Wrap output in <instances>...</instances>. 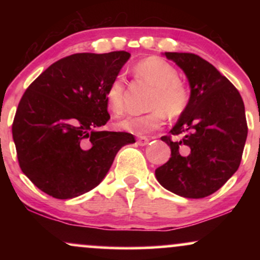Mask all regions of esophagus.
Segmentation results:
<instances>
[{
    "label": "esophagus",
    "mask_w": 260,
    "mask_h": 260,
    "mask_svg": "<svg viewBox=\"0 0 260 260\" xmlns=\"http://www.w3.org/2000/svg\"><path fill=\"white\" fill-rule=\"evenodd\" d=\"M149 138L147 137H138V139H137V143H138L139 145H142V147H144V145H147L149 143Z\"/></svg>",
    "instance_id": "obj_1"
}]
</instances>
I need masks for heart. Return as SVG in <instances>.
<instances>
[{
  "label": "heart",
  "mask_w": 260,
  "mask_h": 260,
  "mask_svg": "<svg viewBox=\"0 0 260 260\" xmlns=\"http://www.w3.org/2000/svg\"><path fill=\"white\" fill-rule=\"evenodd\" d=\"M134 73L140 79L155 86L148 107L151 109L144 115L129 116L118 122V129L134 134H144L157 129L164 124L166 113L176 118L187 110L189 104V90L180 80V74L172 64L160 57L144 58L134 66ZM105 99L112 115L121 116L126 107V85L122 76H116L105 92Z\"/></svg>",
  "instance_id": "heart-1"
}]
</instances>
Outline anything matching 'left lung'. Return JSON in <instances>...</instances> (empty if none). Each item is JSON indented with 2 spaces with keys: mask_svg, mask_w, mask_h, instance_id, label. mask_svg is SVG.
Instances as JSON below:
<instances>
[{
  "mask_svg": "<svg viewBox=\"0 0 260 260\" xmlns=\"http://www.w3.org/2000/svg\"><path fill=\"white\" fill-rule=\"evenodd\" d=\"M186 73L190 85L187 110L161 137L171 149V157L155 170L164 188L199 199L220 189L237 171L246 144L244 104L240 92L213 64L189 52H166Z\"/></svg>",
  "mask_w": 260,
  "mask_h": 260,
  "instance_id": "8db88e82",
  "label": "left lung"
}]
</instances>
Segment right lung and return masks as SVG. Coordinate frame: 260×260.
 <instances>
[{"label":"right lung","mask_w":260,"mask_h":260,"mask_svg":"<svg viewBox=\"0 0 260 260\" xmlns=\"http://www.w3.org/2000/svg\"><path fill=\"white\" fill-rule=\"evenodd\" d=\"M131 55L74 53L52 63L28 86L12 124L23 174L46 194L71 199L104 180L126 132L98 131L110 120L105 92Z\"/></svg>","instance_id":"right-lung-1"}]
</instances>
